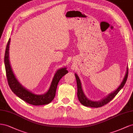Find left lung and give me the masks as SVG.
Segmentation results:
<instances>
[{
    "mask_svg": "<svg viewBox=\"0 0 133 133\" xmlns=\"http://www.w3.org/2000/svg\"><path fill=\"white\" fill-rule=\"evenodd\" d=\"M75 75L76 79V81H77V97L78 98V100L83 105L85 106V107L97 108L101 107L102 106L107 104L108 102H109L115 97V96L117 94V93L120 91V90L123 88L124 85L125 84L126 81L128 78V67H127V70L126 72V74L125 75V77L123 79L122 82H121V85L119 86V88H117L115 91H114L110 94H109V95L107 96L105 98H103V99L101 100V101H91L88 99V98L86 97L85 95L83 92L80 79H79L78 76L76 74H75Z\"/></svg>",
    "mask_w": 133,
    "mask_h": 133,
    "instance_id": "8db88e82",
    "label": "left lung"
}]
</instances>
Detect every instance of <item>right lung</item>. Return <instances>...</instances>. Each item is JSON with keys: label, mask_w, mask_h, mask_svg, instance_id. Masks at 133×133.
Instances as JSON below:
<instances>
[{"label": "right lung", "mask_w": 133, "mask_h": 133, "mask_svg": "<svg viewBox=\"0 0 133 133\" xmlns=\"http://www.w3.org/2000/svg\"><path fill=\"white\" fill-rule=\"evenodd\" d=\"M10 39L8 42L4 56V64L8 82L12 91L16 95L27 103L33 105H43L48 104L54 100L56 95L57 87L58 82L64 75L68 73L66 68L60 69L56 72L51 85L48 91L43 95H36L24 88L18 81L13 72L9 59V49Z\"/></svg>", "instance_id": "obj_1"}]
</instances>
